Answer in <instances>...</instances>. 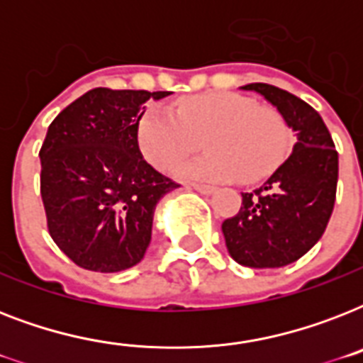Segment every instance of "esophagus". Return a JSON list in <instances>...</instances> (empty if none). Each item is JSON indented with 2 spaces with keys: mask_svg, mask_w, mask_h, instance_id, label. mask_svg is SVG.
I'll list each match as a JSON object with an SVG mask.
<instances>
[{
  "mask_svg": "<svg viewBox=\"0 0 363 363\" xmlns=\"http://www.w3.org/2000/svg\"><path fill=\"white\" fill-rule=\"evenodd\" d=\"M190 188H194V190L199 194H205V196H207V194H213L216 190L215 186H209V184H198V182H196V184H190Z\"/></svg>",
  "mask_w": 363,
  "mask_h": 363,
  "instance_id": "34e87169",
  "label": "esophagus"
}]
</instances>
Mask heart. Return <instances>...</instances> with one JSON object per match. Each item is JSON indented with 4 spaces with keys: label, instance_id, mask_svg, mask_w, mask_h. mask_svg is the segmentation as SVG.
<instances>
[{
    "label": "heart",
    "instance_id": "1",
    "mask_svg": "<svg viewBox=\"0 0 363 363\" xmlns=\"http://www.w3.org/2000/svg\"><path fill=\"white\" fill-rule=\"evenodd\" d=\"M199 158L177 167V175L198 181L258 182L279 167L290 147V131L271 107L235 92H207L181 99L177 111L152 107L139 122L145 158L162 171L173 169L199 147Z\"/></svg>",
    "mask_w": 363,
    "mask_h": 363
}]
</instances>
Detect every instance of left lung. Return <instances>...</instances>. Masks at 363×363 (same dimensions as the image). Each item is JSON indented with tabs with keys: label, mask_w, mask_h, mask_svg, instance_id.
Returning a JSON list of instances; mask_svg holds the SVG:
<instances>
[{
	"label": "left lung",
	"mask_w": 363,
	"mask_h": 363,
	"mask_svg": "<svg viewBox=\"0 0 363 363\" xmlns=\"http://www.w3.org/2000/svg\"><path fill=\"white\" fill-rule=\"evenodd\" d=\"M241 88L262 94L298 135L284 164L264 186L241 194L238 215L222 222L238 264L273 269L299 259L322 238L335 203L339 156L322 116L303 99L264 82Z\"/></svg>",
	"instance_id": "8db88e82"
}]
</instances>
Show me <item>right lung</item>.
Here are the masks:
<instances>
[{"label":"right lung","mask_w":363,"mask_h":363,"mask_svg":"<svg viewBox=\"0 0 363 363\" xmlns=\"http://www.w3.org/2000/svg\"><path fill=\"white\" fill-rule=\"evenodd\" d=\"M167 92L94 88L48 125L39 150L50 238L79 267L116 273L139 264L154 209L179 184L147 164L137 131Z\"/></svg>","instance_id":"obj_1"}]
</instances>
